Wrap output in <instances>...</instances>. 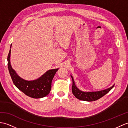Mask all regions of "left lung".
Listing matches in <instances>:
<instances>
[{
    "instance_id": "obj_1",
    "label": "left lung",
    "mask_w": 128,
    "mask_h": 128,
    "mask_svg": "<svg viewBox=\"0 0 128 128\" xmlns=\"http://www.w3.org/2000/svg\"><path fill=\"white\" fill-rule=\"evenodd\" d=\"M72 80V92L76 98L78 99L86 101V102H93L104 96L105 94L110 91L114 88V84L111 86V87L107 88L106 90L96 91V92H84L80 90L76 87L75 81H74L73 77L70 75Z\"/></svg>"
}]
</instances>
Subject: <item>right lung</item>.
<instances>
[{"mask_svg":"<svg viewBox=\"0 0 128 128\" xmlns=\"http://www.w3.org/2000/svg\"><path fill=\"white\" fill-rule=\"evenodd\" d=\"M12 44L10 46L11 48ZM11 49L8 56V65L10 75L16 87L26 96L35 99L44 98L47 96L51 90L52 81L59 68L50 69L44 74L38 78L28 81L17 75L11 65Z\"/></svg>","mask_w":128,"mask_h":128,"instance_id":"add662e5","label":"right lung"}]
</instances>
